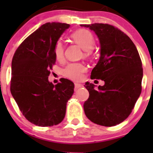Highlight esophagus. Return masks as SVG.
<instances>
[{"label": "esophagus", "mask_w": 153, "mask_h": 153, "mask_svg": "<svg viewBox=\"0 0 153 153\" xmlns=\"http://www.w3.org/2000/svg\"><path fill=\"white\" fill-rule=\"evenodd\" d=\"M83 86V84H81V83H75V89L76 90H77V89L81 88Z\"/></svg>", "instance_id": "obj_1"}]
</instances>
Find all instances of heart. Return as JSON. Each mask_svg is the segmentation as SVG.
I'll use <instances>...</instances> for the list:
<instances>
[{"label": "heart", "instance_id": "obj_1", "mask_svg": "<svg viewBox=\"0 0 153 153\" xmlns=\"http://www.w3.org/2000/svg\"><path fill=\"white\" fill-rule=\"evenodd\" d=\"M71 37L76 44H79L83 50L86 51V53L90 52L95 44L93 35L87 30H78L71 35ZM53 53L56 60H60L63 59V46L61 42L57 41L55 44ZM85 70L86 67L82 63H70L63 69V75L66 78L72 80H79L83 77V74L85 72Z\"/></svg>", "mask_w": 153, "mask_h": 153}]
</instances>
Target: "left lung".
I'll return each mask as SVG.
<instances>
[{"mask_svg": "<svg viewBox=\"0 0 153 153\" xmlns=\"http://www.w3.org/2000/svg\"><path fill=\"white\" fill-rule=\"evenodd\" d=\"M98 36L100 56L91 72V79L105 84L95 89L86 82L90 93L83 109L86 117L103 126H113L124 121L132 112L142 90L143 71L136 46L129 36L107 24H82Z\"/></svg>", "mask_w": 153, "mask_h": 153, "instance_id": "8db88e82", "label": "left lung"}]
</instances>
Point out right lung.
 <instances>
[{
	"label": "right lung",
	"instance_id": "1",
	"mask_svg": "<svg viewBox=\"0 0 153 153\" xmlns=\"http://www.w3.org/2000/svg\"><path fill=\"white\" fill-rule=\"evenodd\" d=\"M70 24L46 23L18 47L11 63L10 92L25 118L39 126H52L63 121L74 84L61 78L49 82L50 70L56 62L53 47Z\"/></svg>",
	"mask_w": 153,
	"mask_h": 153
}]
</instances>
